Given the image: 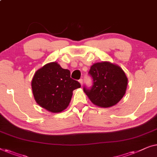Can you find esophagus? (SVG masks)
I'll return each mask as SVG.
<instances>
[{"mask_svg":"<svg viewBox=\"0 0 157 157\" xmlns=\"http://www.w3.org/2000/svg\"><path fill=\"white\" fill-rule=\"evenodd\" d=\"M79 82L80 83L81 85H82V83H83V79H79Z\"/></svg>","mask_w":157,"mask_h":157,"instance_id":"1","label":"esophagus"}]
</instances>
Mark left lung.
I'll return each mask as SVG.
<instances>
[{"label": "left lung", "instance_id": "obj_1", "mask_svg": "<svg viewBox=\"0 0 157 157\" xmlns=\"http://www.w3.org/2000/svg\"><path fill=\"white\" fill-rule=\"evenodd\" d=\"M88 73L92 78V86L90 89L84 87L83 90L94 105L107 108L122 100L128 79L120 66L109 62L97 63L91 66Z\"/></svg>", "mask_w": 157, "mask_h": 157}]
</instances>
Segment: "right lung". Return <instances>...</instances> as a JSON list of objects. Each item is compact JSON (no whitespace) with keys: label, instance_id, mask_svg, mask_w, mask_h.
Here are the masks:
<instances>
[{"label":"right lung","instance_id":"obj_1","mask_svg":"<svg viewBox=\"0 0 157 157\" xmlns=\"http://www.w3.org/2000/svg\"><path fill=\"white\" fill-rule=\"evenodd\" d=\"M36 102L53 113H58L69 105L72 91L81 87L70 78L69 70L63 69L56 62L46 64L37 70L31 82Z\"/></svg>","mask_w":157,"mask_h":157}]
</instances>
